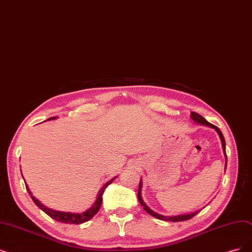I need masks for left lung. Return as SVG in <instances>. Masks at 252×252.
Masks as SVG:
<instances>
[{"label":"left lung","mask_w":252,"mask_h":252,"mask_svg":"<svg viewBox=\"0 0 252 252\" xmlns=\"http://www.w3.org/2000/svg\"><path fill=\"white\" fill-rule=\"evenodd\" d=\"M190 118L193 120L194 123L196 124H200L202 126H209V127H212L214 128L218 136H220V140H221V145H222V149H223V153H224V157H225V169H226V152H225V140L223 138V135L221 133V130L218 128L216 126L208 123L207 120L201 116L199 113H195V112H191V115H190ZM141 189H142V182L140 181V184H139V189H138V200L141 204V206L143 207V209L148 213L150 214L151 216L158 218V220H165V221H173V222H177V221H184V220H190V218H192L194 215L198 214L201 210H196L195 212H192V213H189V214H180V215H174V216H163L161 214H158V213H156L155 211H152L150 208L145 204V202L143 201V199H142L141 196Z\"/></svg>","instance_id":"left-lung-1"}]
</instances>
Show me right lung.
<instances>
[{
  "label": "right lung",
  "instance_id": "1",
  "mask_svg": "<svg viewBox=\"0 0 252 252\" xmlns=\"http://www.w3.org/2000/svg\"><path fill=\"white\" fill-rule=\"evenodd\" d=\"M57 117H50L48 120H51V119H56ZM23 175V174H21ZM115 179V177L113 179H111L110 181H108L107 183H105L103 185V188L100 189V191L97 192V196H96V200L95 202L94 203V205L90 208V209H87L86 211L82 212V213H71V212H62V211H57V210H53V209H50V208L44 206L43 204H41V202H39L34 195L32 194V192L30 191L29 189V187L26 184V188H27V190L29 192V194L31 195L32 200L34 201V203L40 208L41 210L44 211L47 215H49L52 220H57L59 222H63V223H73V224H80V223H83L87 220H90L91 218H93L96 213L97 211L100 210L101 208V205H102V195L104 193V190L105 189L108 187L109 184H111L112 181Z\"/></svg>",
  "mask_w": 252,
  "mask_h": 252
}]
</instances>
